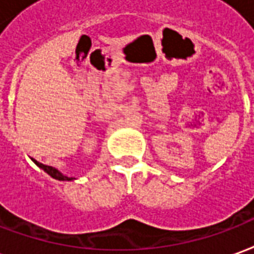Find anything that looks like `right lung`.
<instances>
[{
	"label": "right lung",
	"instance_id": "add662e5",
	"mask_svg": "<svg viewBox=\"0 0 254 254\" xmlns=\"http://www.w3.org/2000/svg\"><path fill=\"white\" fill-rule=\"evenodd\" d=\"M34 162H35L36 166H39V167H41L42 170H45L49 176H52L53 178H56V180H58V181H70V180H73V178H69V177L61 174L57 169H54V167H52V166L43 165V163H39V162H36V160H34Z\"/></svg>",
	"mask_w": 254,
	"mask_h": 254
}]
</instances>
